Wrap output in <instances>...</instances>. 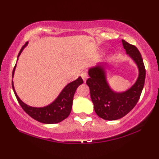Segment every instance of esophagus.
I'll return each mask as SVG.
<instances>
[{"label": "esophagus", "instance_id": "obj_1", "mask_svg": "<svg viewBox=\"0 0 159 159\" xmlns=\"http://www.w3.org/2000/svg\"><path fill=\"white\" fill-rule=\"evenodd\" d=\"M81 78H83V80H84V81H87V79L88 78V73L87 72H81Z\"/></svg>", "mask_w": 159, "mask_h": 159}]
</instances>
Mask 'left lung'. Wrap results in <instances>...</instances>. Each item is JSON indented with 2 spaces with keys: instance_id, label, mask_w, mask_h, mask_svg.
<instances>
[{
  "instance_id": "left-lung-1",
  "label": "left lung",
  "mask_w": 159,
  "mask_h": 159,
  "mask_svg": "<svg viewBox=\"0 0 159 159\" xmlns=\"http://www.w3.org/2000/svg\"><path fill=\"white\" fill-rule=\"evenodd\" d=\"M122 43L127 54L139 67V75L135 84L124 93H115L109 87L104 70L101 66L89 69V78L86 82L89 87L95 112L100 118L109 121L119 119L129 113L140 98L144 85L146 70L140 52L135 46L124 40Z\"/></svg>"
}]
</instances>
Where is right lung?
Returning a JSON list of instances; mask_svg holds the SVG:
<instances>
[{
	"label": "right lung",
	"instance_id": "add662e5",
	"mask_svg": "<svg viewBox=\"0 0 159 159\" xmlns=\"http://www.w3.org/2000/svg\"><path fill=\"white\" fill-rule=\"evenodd\" d=\"M26 43H25L22 47L18 55V58L19 55H20L24 47H26ZM15 66H16V64H15V67L13 69L12 77L13 75H14ZM81 84H83V79L81 77H79L75 81H72L66 85L60 93V95H58V98H56V100L53 101L51 104L44 107L39 108L32 107H30L28 105L25 104L18 98L16 93H15L13 83H12V85L13 91H14L18 103L20 104L23 110L30 117L34 118L36 121L43 124H57L67 118L69 115L70 114V112L72 110V105L75 93L78 86L81 85Z\"/></svg>",
	"mask_w": 159,
	"mask_h": 159
}]
</instances>
